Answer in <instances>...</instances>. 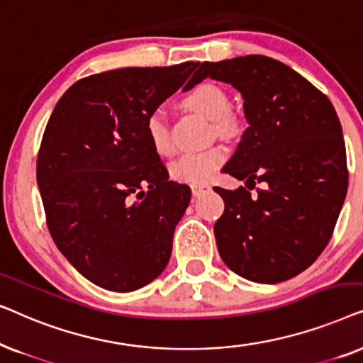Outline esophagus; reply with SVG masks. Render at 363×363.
<instances>
[{"label":"esophagus","mask_w":363,"mask_h":363,"mask_svg":"<svg viewBox=\"0 0 363 363\" xmlns=\"http://www.w3.org/2000/svg\"><path fill=\"white\" fill-rule=\"evenodd\" d=\"M211 190V186L208 183H201V185H191V195L193 196H201Z\"/></svg>","instance_id":"obj_1"}]
</instances>
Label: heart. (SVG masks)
<instances>
[{
  "label": "heart",
  "instance_id": "b5f03b06",
  "mask_svg": "<svg viewBox=\"0 0 363 363\" xmlns=\"http://www.w3.org/2000/svg\"><path fill=\"white\" fill-rule=\"evenodd\" d=\"M182 106L210 118L213 128L220 135H230L236 130L238 121L230 111V96L225 89L216 84L200 82L193 86L190 91L183 94ZM145 132L153 150L158 155H170L173 152L170 127H168L167 113L162 108H155L148 113ZM226 158L228 152L223 145H213L200 152L185 153L172 165V177L186 185H201L215 177Z\"/></svg>",
  "mask_w": 363,
  "mask_h": 363
}]
</instances>
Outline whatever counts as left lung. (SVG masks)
Masks as SVG:
<instances>
[{"instance_id":"obj_1","label":"left lung","mask_w":363,"mask_h":363,"mask_svg":"<svg viewBox=\"0 0 363 363\" xmlns=\"http://www.w3.org/2000/svg\"><path fill=\"white\" fill-rule=\"evenodd\" d=\"M193 77L195 84L211 77L236 87L250 123L223 167L247 188L215 186L225 200L215 223L221 259L245 279H291L325 250L347 195L349 170L335 108L299 72L267 56L201 62Z\"/></svg>"}]
</instances>
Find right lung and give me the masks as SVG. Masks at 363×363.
Segmentation results:
<instances>
[{"label": "right lung", "mask_w": 363, "mask_h": 363, "mask_svg": "<svg viewBox=\"0 0 363 363\" xmlns=\"http://www.w3.org/2000/svg\"><path fill=\"white\" fill-rule=\"evenodd\" d=\"M198 62L125 67L79 79L44 130L36 178L59 251L99 287L130 292L152 282L172 255L191 193L168 180L145 132L147 116Z\"/></svg>", "instance_id": "obj_1"}]
</instances>
